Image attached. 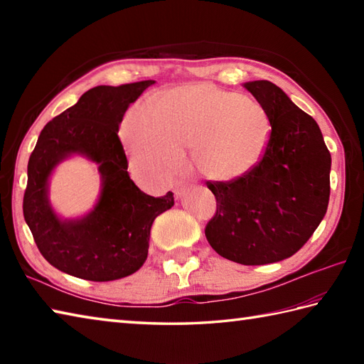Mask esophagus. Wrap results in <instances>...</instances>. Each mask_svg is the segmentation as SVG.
I'll use <instances>...</instances> for the list:
<instances>
[{
	"mask_svg": "<svg viewBox=\"0 0 364 364\" xmlns=\"http://www.w3.org/2000/svg\"><path fill=\"white\" fill-rule=\"evenodd\" d=\"M186 191H188L186 184H180V186L175 188V197L176 198H181L184 194H186Z\"/></svg>",
	"mask_w": 364,
	"mask_h": 364,
	"instance_id": "34e87169",
	"label": "esophagus"
}]
</instances>
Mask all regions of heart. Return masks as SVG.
<instances>
[{"label": "heart", "instance_id": "heart-1", "mask_svg": "<svg viewBox=\"0 0 364 364\" xmlns=\"http://www.w3.org/2000/svg\"><path fill=\"white\" fill-rule=\"evenodd\" d=\"M270 120L257 100L200 82L176 87L151 105L131 107L122 123L131 164L156 176L172 173L192 149L200 173L233 181L264 158Z\"/></svg>", "mask_w": 364, "mask_h": 364}]
</instances>
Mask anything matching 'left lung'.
Returning <instances> with one entry per match:
<instances>
[{"mask_svg":"<svg viewBox=\"0 0 364 364\" xmlns=\"http://www.w3.org/2000/svg\"><path fill=\"white\" fill-rule=\"evenodd\" d=\"M244 87L264 107L270 141L250 173L233 181H208L215 214L208 242L220 257L261 266L292 257L327 213L331 156L316 120L270 81Z\"/></svg>","mask_w":364,"mask_h":364,"instance_id":"obj_1","label":"left lung"}]
</instances>
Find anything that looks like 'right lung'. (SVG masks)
<instances>
[{"instance_id":"add662e5","label":"right lung","mask_w":364,"mask_h":364,"mask_svg":"<svg viewBox=\"0 0 364 364\" xmlns=\"http://www.w3.org/2000/svg\"><path fill=\"white\" fill-rule=\"evenodd\" d=\"M154 84L97 86L78 103L46 123L28 162L23 215L42 257L60 272L90 282H111L134 274L149 255L150 230L173 206V194L146 196L128 173L119 125L128 106ZM81 154L102 176L99 203L81 220L63 221L48 200L49 175L60 160Z\"/></svg>"}]
</instances>
